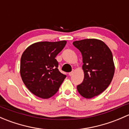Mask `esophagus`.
I'll list each match as a JSON object with an SVG mask.
<instances>
[{
  "instance_id": "1",
  "label": "esophagus",
  "mask_w": 129,
  "mask_h": 129,
  "mask_svg": "<svg viewBox=\"0 0 129 129\" xmlns=\"http://www.w3.org/2000/svg\"><path fill=\"white\" fill-rule=\"evenodd\" d=\"M74 71H72V72H69V75L70 76H72V75H73V74H74Z\"/></svg>"
}]
</instances>
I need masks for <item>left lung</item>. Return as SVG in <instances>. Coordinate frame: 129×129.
Returning a JSON list of instances; mask_svg holds the SVG:
<instances>
[{"label": "left lung", "mask_w": 129, "mask_h": 129, "mask_svg": "<svg viewBox=\"0 0 129 129\" xmlns=\"http://www.w3.org/2000/svg\"><path fill=\"white\" fill-rule=\"evenodd\" d=\"M73 45L81 52L84 63V79L77 87L78 92L86 99L99 95L109 87L114 75L111 50L104 42L94 39L75 41Z\"/></svg>", "instance_id": "8db88e82"}]
</instances>
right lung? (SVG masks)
Returning <instances> with one entry per match:
<instances>
[{
    "instance_id": "obj_1",
    "label": "right lung",
    "mask_w": 129,
    "mask_h": 129,
    "mask_svg": "<svg viewBox=\"0 0 129 129\" xmlns=\"http://www.w3.org/2000/svg\"><path fill=\"white\" fill-rule=\"evenodd\" d=\"M67 42H40L30 45L20 59L23 82L33 94L42 99L52 97L58 90L66 75L58 71L57 54Z\"/></svg>"
}]
</instances>
